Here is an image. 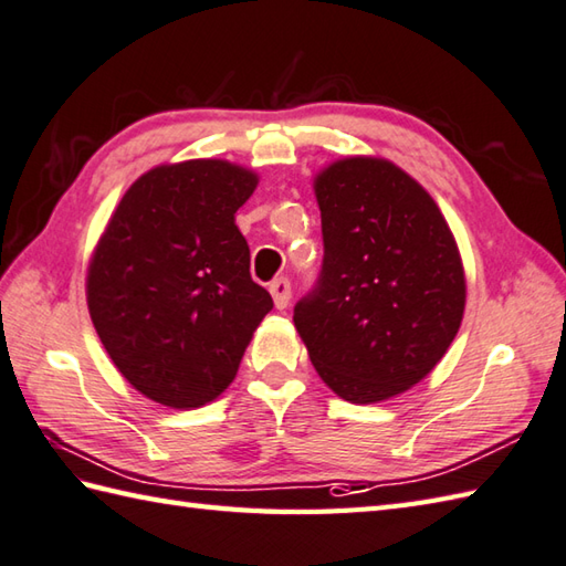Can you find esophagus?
<instances>
[{
  "label": "esophagus",
  "mask_w": 566,
  "mask_h": 566,
  "mask_svg": "<svg viewBox=\"0 0 566 566\" xmlns=\"http://www.w3.org/2000/svg\"><path fill=\"white\" fill-rule=\"evenodd\" d=\"M269 291H271L273 303L279 310H285L287 303H291V281L287 279H273L269 283Z\"/></svg>",
  "instance_id": "esophagus-1"
}]
</instances>
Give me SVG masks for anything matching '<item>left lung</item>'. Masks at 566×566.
Segmentation results:
<instances>
[{"label":"left lung","instance_id":"left-lung-1","mask_svg":"<svg viewBox=\"0 0 566 566\" xmlns=\"http://www.w3.org/2000/svg\"><path fill=\"white\" fill-rule=\"evenodd\" d=\"M324 259L293 310L312 366L373 405L429 375L460 329L464 271L433 198L392 161L348 157L315 181Z\"/></svg>","mask_w":566,"mask_h":566}]
</instances>
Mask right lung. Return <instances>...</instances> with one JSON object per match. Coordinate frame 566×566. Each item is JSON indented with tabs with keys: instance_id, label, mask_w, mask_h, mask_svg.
Listing matches in <instances>:
<instances>
[{
	"instance_id": "right-lung-1",
	"label": "right lung",
	"mask_w": 566,
	"mask_h": 566,
	"mask_svg": "<svg viewBox=\"0 0 566 566\" xmlns=\"http://www.w3.org/2000/svg\"><path fill=\"white\" fill-rule=\"evenodd\" d=\"M256 174L191 159L143 174L118 203L86 279V303L113 366L137 392L174 409L228 389L273 310L251 281L234 212Z\"/></svg>"
}]
</instances>
